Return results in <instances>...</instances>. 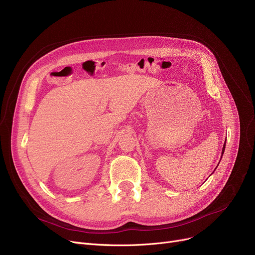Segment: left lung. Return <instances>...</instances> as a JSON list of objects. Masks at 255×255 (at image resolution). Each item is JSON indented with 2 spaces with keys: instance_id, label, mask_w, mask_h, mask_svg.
Returning a JSON list of instances; mask_svg holds the SVG:
<instances>
[{
  "instance_id": "obj_1",
  "label": "left lung",
  "mask_w": 255,
  "mask_h": 255,
  "mask_svg": "<svg viewBox=\"0 0 255 255\" xmlns=\"http://www.w3.org/2000/svg\"><path fill=\"white\" fill-rule=\"evenodd\" d=\"M224 150H225V143H224V146H223V149H222V155H223V153H224Z\"/></svg>"
}]
</instances>
